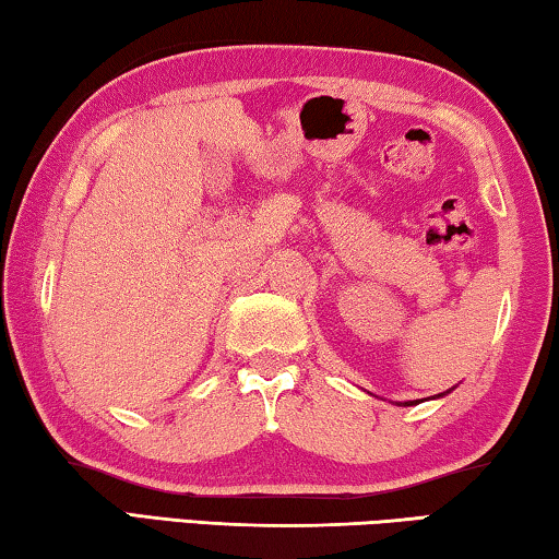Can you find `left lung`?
I'll return each mask as SVG.
<instances>
[{
	"mask_svg": "<svg viewBox=\"0 0 559 559\" xmlns=\"http://www.w3.org/2000/svg\"><path fill=\"white\" fill-rule=\"evenodd\" d=\"M406 404H412V402H406Z\"/></svg>",
	"mask_w": 559,
	"mask_h": 559,
	"instance_id": "obj_1",
	"label": "left lung"
}]
</instances>
